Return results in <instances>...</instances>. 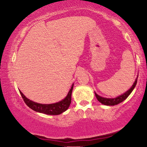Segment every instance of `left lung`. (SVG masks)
<instances>
[{
  "label": "left lung",
  "mask_w": 147,
  "mask_h": 147,
  "mask_svg": "<svg viewBox=\"0 0 147 147\" xmlns=\"http://www.w3.org/2000/svg\"><path fill=\"white\" fill-rule=\"evenodd\" d=\"M138 77V74L137 76V78L135 80V82H134L133 85L131 86V88H130L128 91H126L125 93L121 94L119 96H117L116 98H104L102 97L99 95H98L95 92V95L96 97L97 98V100L99 101L100 103H102V104H104V105L106 106H114V105H117V104H120V102H123L124 100H125L126 98H128V96L131 94V92H132V90H134V88H135V86L136 85V83H137V78Z\"/></svg>",
  "instance_id": "obj_1"
}]
</instances>
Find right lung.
<instances>
[{
  "label": "right lung",
  "mask_w": 147,
  "mask_h": 147,
  "mask_svg": "<svg viewBox=\"0 0 147 147\" xmlns=\"http://www.w3.org/2000/svg\"><path fill=\"white\" fill-rule=\"evenodd\" d=\"M73 88L74 84H72L71 89L69 90L67 95L64 99L58 102H56V103L50 104H39L32 101V100L28 99L27 97H25V96L21 91L19 92L25 104L34 111L48 114V115H58V114L63 113L69 108L71 101V93Z\"/></svg>",
  "instance_id": "obj_1"
}]
</instances>
